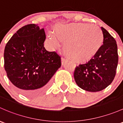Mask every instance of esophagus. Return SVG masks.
<instances>
[{
  "instance_id": "34e87169",
  "label": "esophagus",
  "mask_w": 123,
  "mask_h": 123,
  "mask_svg": "<svg viewBox=\"0 0 123 123\" xmlns=\"http://www.w3.org/2000/svg\"><path fill=\"white\" fill-rule=\"evenodd\" d=\"M66 62V59H65V58H62V59H61V62H62V64H64V63H65Z\"/></svg>"
}]
</instances>
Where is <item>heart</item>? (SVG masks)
Returning <instances> with one entry per match:
<instances>
[{
	"mask_svg": "<svg viewBox=\"0 0 123 123\" xmlns=\"http://www.w3.org/2000/svg\"><path fill=\"white\" fill-rule=\"evenodd\" d=\"M56 36L64 42V51L74 62L82 64L91 60L103 46L104 35L101 29L94 25L74 23L58 27ZM49 42L52 48L59 46V41L50 35Z\"/></svg>",
	"mask_w": 123,
	"mask_h": 123,
	"instance_id": "1",
	"label": "heart"
}]
</instances>
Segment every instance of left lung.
<instances>
[{"mask_svg":"<svg viewBox=\"0 0 123 123\" xmlns=\"http://www.w3.org/2000/svg\"><path fill=\"white\" fill-rule=\"evenodd\" d=\"M101 48L91 60L75 69V81L81 88L90 92L104 90L113 82L118 65L117 45L115 39L104 28Z\"/></svg>","mask_w":123,"mask_h":123,"instance_id":"left-lung-1","label":"left lung"}]
</instances>
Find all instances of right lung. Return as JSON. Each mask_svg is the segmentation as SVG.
<instances>
[{"label": "right lung", "mask_w": 123, "mask_h": 123, "mask_svg": "<svg viewBox=\"0 0 123 123\" xmlns=\"http://www.w3.org/2000/svg\"><path fill=\"white\" fill-rule=\"evenodd\" d=\"M46 35L38 25L22 27L10 39L4 51V67L10 82L26 96L45 91L49 80L61 66L56 52L44 48Z\"/></svg>", "instance_id": "right-lung-1"}]
</instances>
